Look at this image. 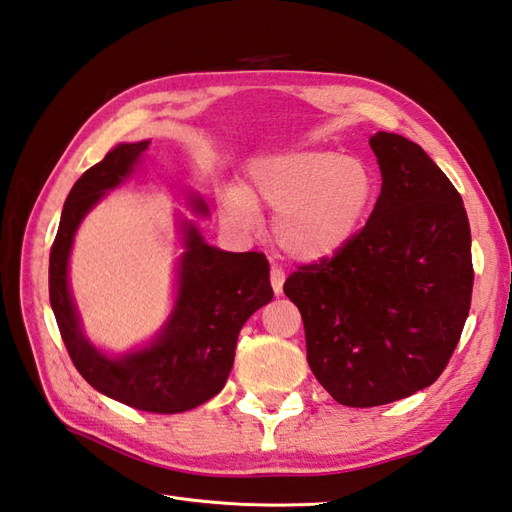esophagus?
<instances>
[{"label":"esophagus","instance_id":"34e87169","mask_svg":"<svg viewBox=\"0 0 512 512\" xmlns=\"http://www.w3.org/2000/svg\"><path fill=\"white\" fill-rule=\"evenodd\" d=\"M283 283H285V272L281 268H277V266H272V270H270V285H272L274 294H281L283 292Z\"/></svg>","mask_w":512,"mask_h":512}]
</instances>
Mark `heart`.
<instances>
[{
	"label": "heart",
	"instance_id": "heart-1",
	"mask_svg": "<svg viewBox=\"0 0 512 512\" xmlns=\"http://www.w3.org/2000/svg\"><path fill=\"white\" fill-rule=\"evenodd\" d=\"M376 175L359 157L326 149H296L257 160L246 192L229 188L225 212L240 225L255 222V207L272 212V238L300 261L335 255L355 238L376 201Z\"/></svg>",
	"mask_w": 512,
	"mask_h": 512
}]
</instances>
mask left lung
<instances>
[{"instance_id":"left-lung-1","label":"left lung","mask_w":512,"mask_h":512,"mask_svg":"<svg viewBox=\"0 0 512 512\" xmlns=\"http://www.w3.org/2000/svg\"><path fill=\"white\" fill-rule=\"evenodd\" d=\"M370 147L383 186L365 227L283 285L303 316L313 376L359 409L437 381L474 287L469 220L452 181L404 136L378 131Z\"/></svg>"}]
</instances>
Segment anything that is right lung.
Here are the masks:
<instances>
[{
	"mask_svg": "<svg viewBox=\"0 0 512 512\" xmlns=\"http://www.w3.org/2000/svg\"><path fill=\"white\" fill-rule=\"evenodd\" d=\"M147 147L149 140L123 142L75 181L49 255V303L71 361L90 387L138 411L183 413L225 387L244 322L274 292L266 255L220 251L192 220L181 218L177 296L160 333L151 344L114 357L90 342L69 287L75 233L106 192L131 177ZM188 205L209 214L199 194H190Z\"/></svg>",
	"mask_w": 512,
	"mask_h": 512,
	"instance_id": "right-lung-1",
	"label": "right lung"
}]
</instances>
